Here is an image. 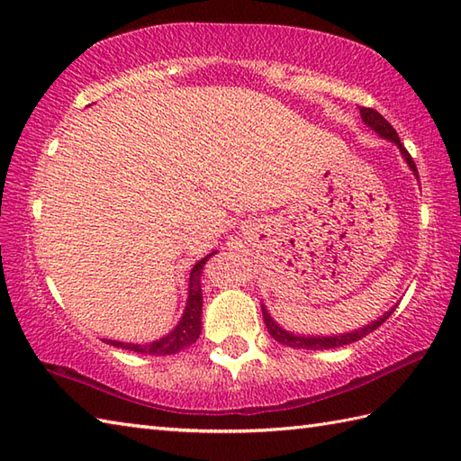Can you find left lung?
<instances>
[{
    "label": "left lung",
    "mask_w": 461,
    "mask_h": 461,
    "mask_svg": "<svg viewBox=\"0 0 461 461\" xmlns=\"http://www.w3.org/2000/svg\"><path fill=\"white\" fill-rule=\"evenodd\" d=\"M360 116H362V122H365L370 131H375L378 136H382L384 140H390L394 142L398 146L400 154H402V158L406 160V164L410 166V170H412V174L418 178V168L416 164L412 160V156L408 154V150L402 146V142H400L396 131L393 129V124H390L384 116H382L380 113L372 111V109H365V106H360ZM396 307V305H394ZM394 307L386 311L384 315L378 317L376 321H372L370 325H365L360 327L357 330H350V332H340V335H327V337H319V335H297V332H291L287 329L279 327V322L271 317V312L267 311L266 305H261V311H263V319H266V327L269 330V335L276 339L279 345H285V347H293V348H309V350H327V348H337V347H345V345H350V342H357L360 340L362 337L370 335L372 330H376L382 322H384L390 315H393Z\"/></svg>",
    "instance_id": "8db88e82"
}]
</instances>
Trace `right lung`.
Segmentation results:
<instances>
[{"label":"right lung","instance_id":"right-lung-1","mask_svg":"<svg viewBox=\"0 0 461 461\" xmlns=\"http://www.w3.org/2000/svg\"><path fill=\"white\" fill-rule=\"evenodd\" d=\"M218 251H212L208 256L202 258L190 271V279H188V301H185V309L182 312V317L178 321L168 335H164L158 340L152 342H122V340H113V339H104L106 345H113L116 348H124V350H132V352H144V355H156V357H164V355H176V352L184 350L185 347L194 345L198 340L200 332H202V287H200V276L202 269L212 256H215Z\"/></svg>","mask_w":461,"mask_h":461}]
</instances>
